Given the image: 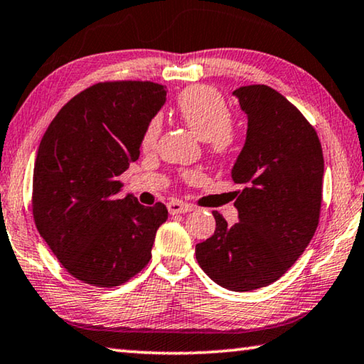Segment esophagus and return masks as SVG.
Wrapping results in <instances>:
<instances>
[{
	"instance_id": "1",
	"label": "esophagus",
	"mask_w": 364,
	"mask_h": 364,
	"mask_svg": "<svg viewBox=\"0 0 364 364\" xmlns=\"http://www.w3.org/2000/svg\"><path fill=\"white\" fill-rule=\"evenodd\" d=\"M166 207H168V212L173 213V215H175V213H186L194 210V207L191 204H184L181 200H171V203L166 204Z\"/></svg>"
}]
</instances>
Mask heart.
Masks as SVG:
<instances>
[{
    "mask_svg": "<svg viewBox=\"0 0 364 364\" xmlns=\"http://www.w3.org/2000/svg\"><path fill=\"white\" fill-rule=\"evenodd\" d=\"M176 109L183 123L199 139L207 141L212 154L223 155L233 147L236 132L232 124V109L220 92L205 85H194L183 90L176 100ZM161 129L160 117L149 121L142 136V147L152 149Z\"/></svg>",
    "mask_w": 364,
    "mask_h": 364,
    "instance_id": "heart-1",
    "label": "heart"
}]
</instances>
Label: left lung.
<instances>
[{"instance_id":"8db88e82","label":"left lung","mask_w":364,"mask_h":364,"mask_svg":"<svg viewBox=\"0 0 364 364\" xmlns=\"http://www.w3.org/2000/svg\"><path fill=\"white\" fill-rule=\"evenodd\" d=\"M247 117L246 141L232 178L243 184L228 225L217 210L215 232L196 245L204 272L232 291L279 280L306 250L319 223L324 157L301 112L269 85L233 92Z\"/></svg>"}]
</instances>
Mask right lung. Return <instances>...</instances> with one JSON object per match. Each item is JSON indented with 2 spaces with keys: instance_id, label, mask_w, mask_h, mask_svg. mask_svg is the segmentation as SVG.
Returning <instances> with one entry per match:
<instances>
[{
  "instance_id": "obj_1",
  "label": "right lung",
  "mask_w": 364,
  "mask_h": 364,
  "mask_svg": "<svg viewBox=\"0 0 364 364\" xmlns=\"http://www.w3.org/2000/svg\"><path fill=\"white\" fill-rule=\"evenodd\" d=\"M166 100L164 85L117 80L92 85L63 107L40 141L32 212L58 261L84 284L128 282L152 256L166 207L119 199L118 176L139 159L149 121Z\"/></svg>"
}]
</instances>
